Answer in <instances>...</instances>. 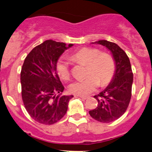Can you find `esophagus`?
I'll list each match as a JSON object with an SVG mask.
<instances>
[{"label":"esophagus","mask_w":152,"mask_h":152,"mask_svg":"<svg viewBox=\"0 0 152 152\" xmlns=\"http://www.w3.org/2000/svg\"><path fill=\"white\" fill-rule=\"evenodd\" d=\"M79 97H80L82 99H87L88 98V96H78Z\"/></svg>","instance_id":"1"}]
</instances>
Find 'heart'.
Returning a JSON list of instances; mask_svg holds the SVG:
<instances>
[{
  "label": "heart",
  "instance_id": "b5f03b06",
  "mask_svg": "<svg viewBox=\"0 0 152 152\" xmlns=\"http://www.w3.org/2000/svg\"><path fill=\"white\" fill-rule=\"evenodd\" d=\"M70 58L79 63L87 64V76L85 79L70 84L68 90L75 95L85 96L94 92L99 84L101 86L108 85L113 79L116 71V64L113 57L107 53L101 52L93 48H83L71 54ZM58 76L63 80L70 78L69 64L61 58L56 65Z\"/></svg>",
  "mask_w": 152,
  "mask_h": 152
}]
</instances>
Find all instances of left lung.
<instances>
[{
  "label": "left lung",
  "instance_id": "obj_1",
  "mask_svg": "<svg viewBox=\"0 0 152 152\" xmlns=\"http://www.w3.org/2000/svg\"><path fill=\"white\" fill-rule=\"evenodd\" d=\"M96 43L106 47L111 52L116 64L113 80L104 91L94 96L98 104L89 111L94 120L107 123L119 119L127 110L132 97L133 73L127 54L117 44L106 40Z\"/></svg>",
  "mask_w": 152,
  "mask_h": 152
}]
</instances>
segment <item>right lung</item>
<instances>
[{
    "label": "right lung",
    "instance_id": "obj_1",
    "mask_svg": "<svg viewBox=\"0 0 152 152\" xmlns=\"http://www.w3.org/2000/svg\"><path fill=\"white\" fill-rule=\"evenodd\" d=\"M70 44L47 40L26 56L20 71L21 96L26 111L36 122L52 125L67 113L73 96H61L64 88L57 74L56 62ZM58 95L56 96V94Z\"/></svg>",
    "mask_w": 152,
    "mask_h": 152
}]
</instances>
